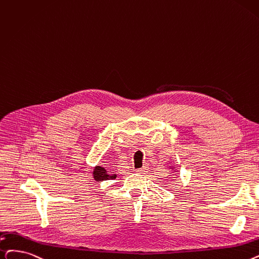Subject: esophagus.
<instances>
[{
  "instance_id": "obj_1",
  "label": "esophagus",
  "mask_w": 259,
  "mask_h": 259,
  "mask_svg": "<svg viewBox=\"0 0 259 259\" xmlns=\"http://www.w3.org/2000/svg\"><path fill=\"white\" fill-rule=\"evenodd\" d=\"M137 172H138L139 175H145V174H147V172H148V167H147V166H144V167L140 168V169H138Z\"/></svg>"
}]
</instances>
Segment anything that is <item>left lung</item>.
I'll return each mask as SVG.
<instances>
[{
    "mask_svg": "<svg viewBox=\"0 0 259 259\" xmlns=\"http://www.w3.org/2000/svg\"><path fill=\"white\" fill-rule=\"evenodd\" d=\"M170 168H172V167H170Z\"/></svg>",
    "mask_w": 259,
    "mask_h": 259,
    "instance_id": "obj_1",
    "label": "left lung"
}]
</instances>
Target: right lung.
I'll return each instance as SVG.
<instances>
[{"label":"right lung","mask_w":259,"mask_h":259,"mask_svg":"<svg viewBox=\"0 0 259 259\" xmlns=\"http://www.w3.org/2000/svg\"><path fill=\"white\" fill-rule=\"evenodd\" d=\"M93 177L98 182L106 181V180H113L116 178V174H108V171L102 166H95L93 170Z\"/></svg>","instance_id":"right-lung-1"}]
</instances>
